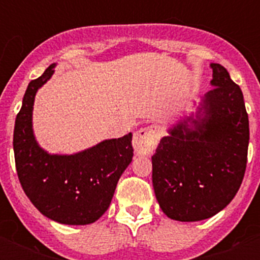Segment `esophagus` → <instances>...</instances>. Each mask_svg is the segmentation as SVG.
<instances>
[{
  "label": "esophagus",
  "mask_w": 260,
  "mask_h": 260,
  "mask_svg": "<svg viewBox=\"0 0 260 260\" xmlns=\"http://www.w3.org/2000/svg\"><path fill=\"white\" fill-rule=\"evenodd\" d=\"M160 138V129L156 125L140 128L134 135V148L140 155H147L155 150Z\"/></svg>",
  "instance_id": "obj_1"
}]
</instances>
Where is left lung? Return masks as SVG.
Here are the masks:
<instances>
[{"label": "left lung", "instance_id": "8db88e82", "mask_svg": "<svg viewBox=\"0 0 260 260\" xmlns=\"http://www.w3.org/2000/svg\"><path fill=\"white\" fill-rule=\"evenodd\" d=\"M210 69L214 87L200 108L205 116L171 128L152 156L155 196L167 217L177 221L218 213L234 200L246 173L250 125L242 89L225 67L212 63Z\"/></svg>", "mask_w": 260, "mask_h": 260}]
</instances>
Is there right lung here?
Returning <instances> with one entry per match:
<instances>
[{"instance_id":"1","label":"right lung","mask_w":260,"mask_h":260,"mask_svg":"<svg viewBox=\"0 0 260 260\" xmlns=\"http://www.w3.org/2000/svg\"><path fill=\"white\" fill-rule=\"evenodd\" d=\"M51 64L30 81L16 117L13 150L24 193L46 217L69 225L91 224L109 208L117 182L134 156L132 134L110 139L74 155H50L35 140L36 91L54 74Z\"/></svg>"}]
</instances>
